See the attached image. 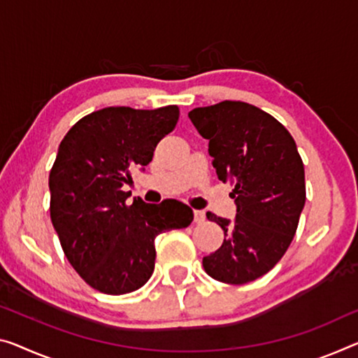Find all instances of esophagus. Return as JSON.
Returning <instances> with one entry per match:
<instances>
[{"mask_svg":"<svg viewBox=\"0 0 358 358\" xmlns=\"http://www.w3.org/2000/svg\"><path fill=\"white\" fill-rule=\"evenodd\" d=\"M205 219H206L205 213L198 211V210L194 211V222H195V224H203V222H205Z\"/></svg>","mask_w":358,"mask_h":358,"instance_id":"34e87169","label":"esophagus"}]
</instances>
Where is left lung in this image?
I'll use <instances>...</instances> for the list:
<instances>
[{"label": "left lung", "instance_id": "1", "mask_svg": "<svg viewBox=\"0 0 358 358\" xmlns=\"http://www.w3.org/2000/svg\"><path fill=\"white\" fill-rule=\"evenodd\" d=\"M189 118L210 141L217 178L234 184L235 221L221 225V248L203 257L214 280L243 285L272 271L294 238L306 205L304 164L288 129L264 110L240 101L198 107Z\"/></svg>", "mask_w": 358, "mask_h": 358}]
</instances>
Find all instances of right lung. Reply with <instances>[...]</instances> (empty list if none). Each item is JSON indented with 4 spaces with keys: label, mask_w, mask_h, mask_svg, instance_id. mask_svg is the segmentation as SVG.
<instances>
[{
    "label": "right lung",
    "mask_w": 358,
    "mask_h": 358,
    "mask_svg": "<svg viewBox=\"0 0 358 358\" xmlns=\"http://www.w3.org/2000/svg\"><path fill=\"white\" fill-rule=\"evenodd\" d=\"M178 120V106L107 107L76 122L60 142L49 173L51 221L71 267L101 293L144 287L155 267V236L194 221L178 200L129 205L123 190Z\"/></svg>",
    "instance_id": "add662e5"
}]
</instances>
